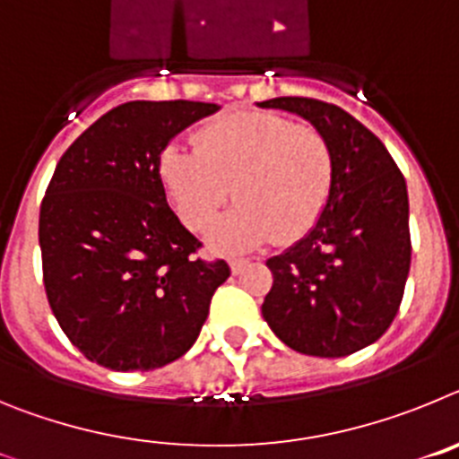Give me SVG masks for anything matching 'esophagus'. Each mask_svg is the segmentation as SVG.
<instances>
[{
	"mask_svg": "<svg viewBox=\"0 0 459 459\" xmlns=\"http://www.w3.org/2000/svg\"><path fill=\"white\" fill-rule=\"evenodd\" d=\"M246 264H248V259H230V269H232V273H241V271L246 269Z\"/></svg>",
	"mask_w": 459,
	"mask_h": 459,
	"instance_id": "obj_1",
	"label": "esophagus"
}]
</instances>
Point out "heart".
<instances>
[{
    "label": "heart",
    "instance_id": "1",
    "mask_svg": "<svg viewBox=\"0 0 459 459\" xmlns=\"http://www.w3.org/2000/svg\"><path fill=\"white\" fill-rule=\"evenodd\" d=\"M158 177L195 232H204L234 193L238 204L211 232V246L238 253L306 237L333 193L335 156L317 128L273 112H232L206 121L195 149L168 144Z\"/></svg>",
    "mask_w": 459,
    "mask_h": 459
}]
</instances>
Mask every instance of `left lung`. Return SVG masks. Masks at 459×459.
I'll return each mask as SVG.
<instances>
[{
    "instance_id": "1",
    "label": "left lung",
    "mask_w": 459,
    "mask_h": 459,
    "mask_svg": "<svg viewBox=\"0 0 459 459\" xmlns=\"http://www.w3.org/2000/svg\"><path fill=\"white\" fill-rule=\"evenodd\" d=\"M259 105L301 115L335 156L319 222L266 262L273 285L262 315L294 351L350 356L386 333L403 303L411 264L407 184L384 142L338 105L303 96Z\"/></svg>"
}]
</instances>
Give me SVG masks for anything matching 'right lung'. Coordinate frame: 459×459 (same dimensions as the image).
Instances as JSON below:
<instances>
[{"mask_svg":"<svg viewBox=\"0 0 459 459\" xmlns=\"http://www.w3.org/2000/svg\"><path fill=\"white\" fill-rule=\"evenodd\" d=\"M216 103L131 100L91 124L56 163L40 202L43 285L56 322L91 363L156 370L193 347L225 259L168 206L158 158Z\"/></svg>","mask_w":459,"mask_h":459,"instance_id":"1","label":"right lung"}]
</instances>
